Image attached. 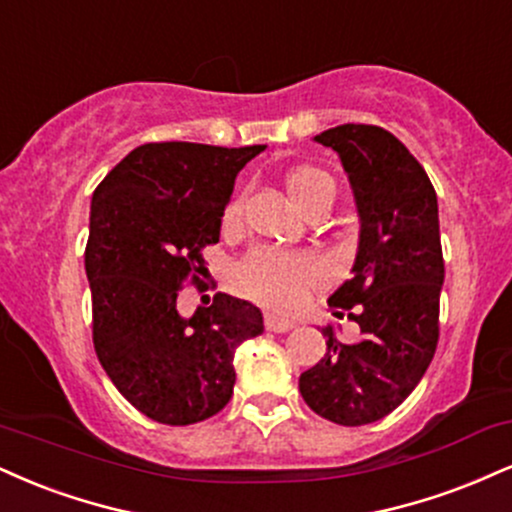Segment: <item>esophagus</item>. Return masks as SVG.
Segmentation results:
<instances>
[{"label": "esophagus", "mask_w": 512, "mask_h": 512, "mask_svg": "<svg viewBox=\"0 0 512 512\" xmlns=\"http://www.w3.org/2000/svg\"><path fill=\"white\" fill-rule=\"evenodd\" d=\"M264 326H267V331H274V334H286V331L293 329V322L291 319H281L276 315H267L264 317Z\"/></svg>", "instance_id": "1"}]
</instances>
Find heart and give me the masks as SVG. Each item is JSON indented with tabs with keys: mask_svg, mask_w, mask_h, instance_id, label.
<instances>
[{
	"mask_svg": "<svg viewBox=\"0 0 512 512\" xmlns=\"http://www.w3.org/2000/svg\"><path fill=\"white\" fill-rule=\"evenodd\" d=\"M286 188L300 209L310 212L317 205H331L336 186L329 174L315 166H298L288 171ZM243 212V200L233 197L224 212V224L236 226ZM319 279V262L307 252H279L269 248L252 250L240 264V281L250 295L272 307H293L307 288Z\"/></svg>",
	"mask_w": 512,
	"mask_h": 512,
	"instance_id": "obj_1",
	"label": "heart"
}]
</instances>
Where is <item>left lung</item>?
I'll use <instances>...</instances> for the list:
<instances>
[{
	"label": "left lung",
	"instance_id": "left-lung-1",
	"mask_svg": "<svg viewBox=\"0 0 512 512\" xmlns=\"http://www.w3.org/2000/svg\"><path fill=\"white\" fill-rule=\"evenodd\" d=\"M315 140L341 157L355 195L360 243L353 276L329 305L348 310L362 338L341 343L326 326V353L300 374V393L324 420L360 427L410 396L439 343V205L427 171L384 128L343 123Z\"/></svg>",
	"mask_w": 512,
	"mask_h": 512
}]
</instances>
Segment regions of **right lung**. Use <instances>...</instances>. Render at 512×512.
<instances>
[{
    "instance_id": "right-lung-1",
    "label": "right lung",
    "mask_w": 512,
    "mask_h": 512,
    "mask_svg": "<svg viewBox=\"0 0 512 512\" xmlns=\"http://www.w3.org/2000/svg\"><path fill=\"white\" fill-rule=\"evenodd\" d=\"M264 145L147 143L128 152L92 193L85 274L100 365L135 410L183 427L231 400L233 353L264 331L248 300L217 293L178 315L181 286L219 243L238 171Z\"/></svg>"
}]
</instances>
